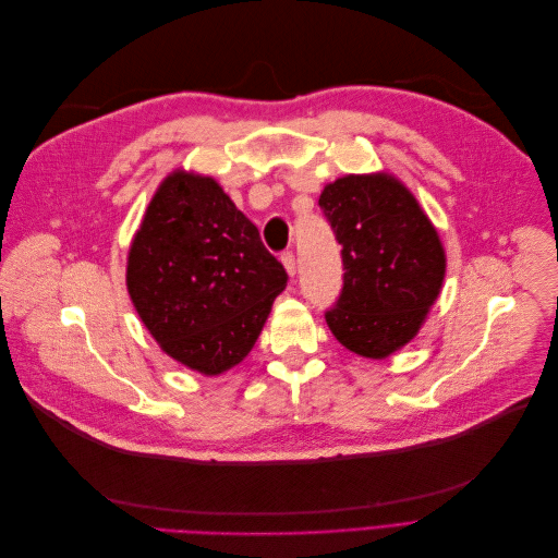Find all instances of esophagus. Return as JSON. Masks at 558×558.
<instances>
[{
  "instance_id": "esophagus-1",
  "label": "esophagus",
  "mask_w": 558,
  "mask_h": 558,
  "mask_svg": "<svg viewBox=\"0 0 558 558\" xmlns=\"http://www.w3.org/2000/svg\"><path fill=\"white\" fill-rule=\"evenodd\" d=\"M281 263H283V267H286V272H289L291 277L295 275V267H298V260H295V253L293 251H283V256H281Z\"/></svg>"
}]
</instances>
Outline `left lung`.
Instances as JSON below:
<instances>
[{
  "label": "left lung",
  "mask_w": 558,
  "mask_h": 558,
  "mask_svg": "<svg viewBox=\"0 0 558 558\" xmlns=\"http://www.w3.org/2000/svg\"><path fill=\"white\" fill-rule=\"evenodd\" d=\"M318 207L344 265L326 324L359 356H391L418 332L440 295L447 260L437 230L414 195L386 174L337 179Z\"/></svg>",
  "instance_id": "8db88e82"
}]
</instances>
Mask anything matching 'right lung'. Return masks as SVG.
<instances>
[{"mask_svg":"<svg viewBox=\"0 0 558 558\" xmlns=\"http://www.w3.org/2000/svg\"><path fill=\"white\" fill-rule=\"evenodd\" d=\"M286 281L258 228L209 177H167L130 246L134 310L162 351L202 375L246 356Z\"/></svg>","mask_w":558,"mask_h":558,"instance_id":"obj_1","label":"right lung"}]
</instances>
